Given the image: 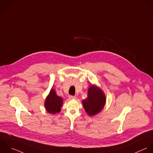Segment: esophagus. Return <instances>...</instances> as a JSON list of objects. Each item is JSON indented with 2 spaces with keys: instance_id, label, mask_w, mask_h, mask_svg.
Returning a JSON list of instances; mask_svg holds the SVG:
<instances>
[{
  "instance_id": "34e87169",
  "label": "esophagus",
  "mask_w": 153,
  "mask_h": 153,
  "mask_svg": "<svg viewBox=\"0 0 153 153\" xmlns=\"http://www.w3.org/2000/svg\"><path fill=\"white\" fill-rule=\"evenodd\" d=\"M68 98L70 100H74L76 98V97L75 96H73V95H69L68 96Z\"/></svg>"
}]
</instances>
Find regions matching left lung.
I'll list each match as a JSON object with an SVG mask.
<instances>
[{
    "instance_id": "8db88e82",
    "label": "left lung",
    "mask_w": 153,
    "mask_h": 153,
    "mask_svg": "<svg viewBox=\"0 0 153 153\" xmlns=\"http://www.w3.org/2000/svg\"><path fill=\"white\" fill-rule=\"evenodd\" d=\"M85 111L90 116L98 113L103 108L105 103V97L103 92L95 86H91L88 90V98L82 101Z\"/></svg>"
}]
</instances>
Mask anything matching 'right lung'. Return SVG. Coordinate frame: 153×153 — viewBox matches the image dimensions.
I'll return each mask as SVG.
<instances>
[{"instance_id":"obj_1","label":"right lung","mask_w":153,"mask_h":153,"mask_svg":"<svg viewBox=\"0 0 153 153\" xmlns=\"http://www.w3.org/2000/svg\"><path fill=\"white\" fill-rule=\"evenodd\" d=\"M62 105V98L58 97L53 89H51L49 95L46 98L45 102V106L49 113L55 114L61 110Z\"/></svg>"}]
</instances>
